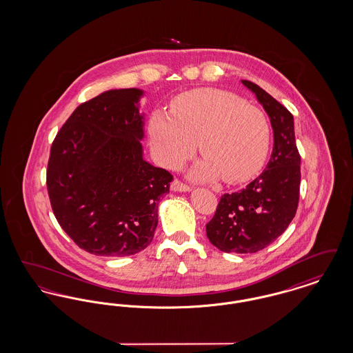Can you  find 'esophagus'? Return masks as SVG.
Segmentation results:
<instances>
[{
	"instance_id": "1",
	"label": "esophagus",
	"mask_w": 353,
	"mask_h": 353,
	"mask_svg": "<svg viewBox=\"0 0 353 353\" xmlns=\"http://www.w3.org/2000/svg\"><path fill=\"white\" fill-rule=\"evenodd\" d=\"M170 189L173 190V192H189L190 190V186L189 185L184 184V183H181L180 180H174L172 185H170Z\"/></svg>"
}]
</instances>
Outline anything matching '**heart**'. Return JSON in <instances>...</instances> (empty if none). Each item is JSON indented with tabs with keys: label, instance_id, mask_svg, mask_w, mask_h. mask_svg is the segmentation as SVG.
Segmentation results:
<instances>
[{
	"label": "heart",
	"instance_id": "b5f03b06",
	"mask_svg": "<svg viewBox=\"0 0 353 353\" xmlns=\"http://www.w3.org/2000/svg\"><path fill=\"white\" fill-rule=\"evenodd\" d=\"M153 153L160 164L179 168L199 147L205 156L192 176L223 177L228 184L252 180L263 167L270 145L265 114L232 92L200 88L172 101L170 112L156 111L150 121Z\"/></svg>",
	"mask_w": 353,
	"mask_h": 353
}]
</instances>
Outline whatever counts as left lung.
Returning <instances> with one entry per match:
<instances>
[{
  "instance_id": "obj_1",
  "label": "left lung",
  "mask_w": 353,
  "mask_h": 353,
  "mask_svg": "<svg viewBox=\"0 0 353 353\" xmlns=\"http://www.w3.org/2000/svg\"><path fill=\"white\" fill-rule=\"evenodd\" d=\"M269 115L274 148L266 169L245 189L221 197L206 223L209 241L221 252H256L285 233L295 217L301 189V154L294 118L258 84L242 81Z\"/></svg>"
}]
</instances>
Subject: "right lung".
Here are the masks:
<instances>
[{
	"mask_svg": "<svg viewBox=\"0 0 353 353\" xmlns=\"http://www.w3.org/2000/svg\"><path fill=\"white\" fill-rule=\"evenodd\" d=\"M137 88L84 101L51 145L46 184L54 216L87 252L127 256L144 250L173 176L143 159Z\"/></svg>",
	"mask_w": 353,
	"mask_h": 353,
	"instance_id": "add662e5",
	"label": "right lung"
}]
</instances>
